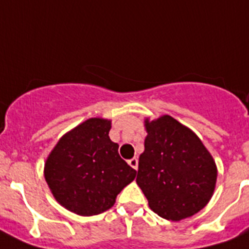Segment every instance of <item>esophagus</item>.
Wrapping results in <instances>:
<instances>
[{
	"instance_id": "obj_1",
	"label": "esophagus",
	"mask_w": 249,
	"mask_h": 249,
	"mask_svg": "<svg viewBox=\"0 0 249 249\" xmlns=\"http://www.w3.org/2000/svg\"><path fill=\"white\" fill-rule=\"evenodd\" d=\"M127 163H129V165H130L133 169H135V170L138 169V159H137V158H133V159H130V160L127 161Z\"/></svg>"
}]
</instances>
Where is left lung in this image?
Returning a JSON list of instances; mask_svg holds the SVG:
<instances>
[{
    "label": "left lung",
    "instance_id": "1",
    "mask_svg": "<svg viewBox=\"0 0 249 249\" xmlns=\"http://www.w3.org/2000/svg\"><path fill=\"white\" fill-rule=\"evenodd\" d=\"M144 126L148 135L137 184L159 217L173 222L192 217L214 193V159L198 135L172 116L145 118Z\"/></svg>",
    "mask_w": 249,
    "mask_h": 249
}]
</instances>
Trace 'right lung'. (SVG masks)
Masks as SVG:
<instances>
[{"label":"right lung","instance_id":"right-lung-1","mask_svg":"<svg viewBox=\"0 0 249 249\" xmlns=\"http://www.w3.org/2000/svg\"><path fill=\"white\" fill-rule=\"evenodd\" d=\"M111 120L90 118L64 134L45 161L44 176L56 202L77 215L100 214L134 180L111 142Z\"/></svg>","mask_w":249,"mask_h":249}]
</instances>
